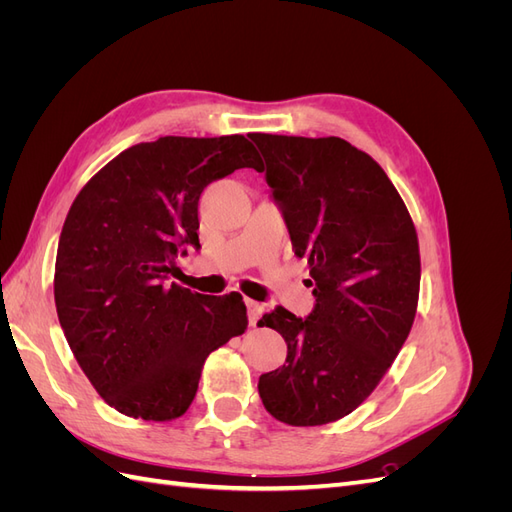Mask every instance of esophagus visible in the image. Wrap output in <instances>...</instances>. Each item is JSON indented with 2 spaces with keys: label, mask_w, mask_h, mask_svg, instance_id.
I'll list each match as a JSON object with an SVG mask.
<instances>
[{
  "label": "esophagus",
  "mask_w": 512,
  "mask_h": 512,
  "mask_svg": "<svg viewBox=\"0 0 512 512\" xmlns=\"http://www.w3.org/2000/svg\"><path fill=\"white\" fill-rule=\"evenodd\" d=\"M245 305H247V316H250V324H252V327H256V322L262 316V312H265V307H262L256 301H252V299H247Z\"/></svg>",
  "instance_id": "esophagus-1"
}]
</instances>
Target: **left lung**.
<instances>
[{
  "mask_svg": "<svg viewBox=\"0 0 512 512\" xmlns=\"http://www.w3.org/2000/svg\"><path fill=\"white\" fill-rule=\"evenodd\" d=\"M250 138L316 284L307 318L277 305L258 322L288 346L258 393L277 421L327 425L363 404L408 339L421 284L416 230L380 164L344 138Z\"/></svg>",
  "mask_w": 512,
  "mask_h": 512,
  "instance_id": "8db88e82",
  "label": "left lung"
}]
</instances>
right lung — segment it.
<instances>
[{"mask_svg":"<svg viewBox=\"0 0 512 512\" xmlns=\"http://www.w3.org/2000/svg\"><path fill=\"white\" fill-rule=\"evenodd\" d=\"M237 168L262 170L241 134L162 136L121 151L79 192L61 228L55 305L74 359L117 412L173 421L205 359L247 329L239 292L168 282L198 241V198Z\"/></svg>","mask_w":512,"mask_h":512,"instance_id":"1","label":"right lung"}]
</instances>
